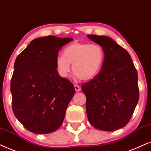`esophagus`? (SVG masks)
<instances>
[{"instance_id":"34e87169","label":"esophagus","mask_w":151,"mask_h":151,"mask_svg":"<svg viewBox=\"0 0 151 151\" xmlns=\"http://www.w3.org/2000/svg\"><path fill=\"white\" fill-rule=\"evenodd\" d=\"M74 88H75V90H76V91H77V92H78V91H80V90H81V88H80L79 86H77V85H74Z\"/></svg>"}]
</instances>
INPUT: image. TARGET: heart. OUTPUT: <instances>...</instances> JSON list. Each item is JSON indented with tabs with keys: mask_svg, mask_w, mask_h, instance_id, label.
Returning <instances> with one entry per match:
<instances>
[{
	"mask_svg": "<svg viewBox=\"0 0 151 151\" xmlns=\"http://www.w3.org/2000/svg\"><path fill=\"white\" fill-rule=\"evenodd\" d=\"M105 60V52L98 44L82 42H74L63 50V56L56 59V67L58 73L62 77H66L72 72L81 80L89 81L98 75L103 67Z\"/></svg>",
	"mask_w": 151,
	"mask_h": 151,
	"instance_id": "b5f03b06",
	"label": "heart"
}]
</instances>
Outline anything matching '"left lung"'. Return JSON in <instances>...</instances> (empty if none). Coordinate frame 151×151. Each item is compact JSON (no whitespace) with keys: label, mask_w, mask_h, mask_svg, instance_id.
<instances>
[{"label":"left lung","mask_w":151,"mask_h":151,"mask_svg":"<svg viewBox=\"0 0 151 151\" xmlns=\"http://www.w3.org/2000/svg\"><path fill=\"white\" fill-rule=\"evenodd\" d=\"M88 37L105 52L101 71L81 86L88 119L97 129L114 131L127 125L137 104V72L129 53L111 38L94 35Z\"/></svg>","instance_id":"obj_1"}]
</instances>
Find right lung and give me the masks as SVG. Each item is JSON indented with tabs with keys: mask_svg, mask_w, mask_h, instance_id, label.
I'll use <instances>...</instances> for the list:
<instances>
[{
	"mask_svg": "<svg viewBox=\"0 0 151 151\" xmlns=\"http://www.w3.org/2000/svg\"><path fill=\"white\" fill-rule=\"evenodd\" d=\"M72 38L54 36L33 40L14 63L10 90L14 114L29 131L47 134L63 123L73 84L60 77L56 59L61 48Z\"/></svg>",
	"mask_w": 151,
	"mask_h": 151,
	"instance_id": "right-lung-1",
	"label": "right lung"
}]
</instances>
